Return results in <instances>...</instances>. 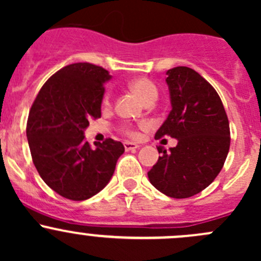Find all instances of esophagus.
<instances>
[{
    "instance_id": "1",
    "label": "esophagus",
    "mask_w": 261,
    "mask_h": 261,
    "mask_svg": "<svg viewBox=\"0 0 261 261\" xmlns=\"http://www.w3.org/2000/svg\"><path fill=\"white\" fill-rule=\"evenodd\" d=\"M123 145H125V150L126 151H130V150H135V149H139V146L138 144H135V143H130V141H126L125 144H123Z\"/></svg>"
}]
</instances>
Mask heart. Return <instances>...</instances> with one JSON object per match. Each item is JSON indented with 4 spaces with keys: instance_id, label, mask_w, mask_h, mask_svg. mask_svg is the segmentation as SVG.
<instances>
[{
    "instance_id": "obj_1",
    "label": "heart",
    "mask_w": 261,
    "mask_h": 261,
    "mask_svg": "<svg viewBox=\"0 0 261 261\" xmlns=\"http://www.w3.org/2000/svg\"><path fill=\"white\" fill-rule=\"evenodd\" d=\"M128 88H130L131 92H134V93H135L136 96L144 102H147L149 99H152V98L156 99L158 97L156 87H155V84L152 83L151 81L147 80V78H144V77L134 78V80L128 82ZM109 101H110V96L109 94H106V97H105V103L107 105L109 103ZM123 133H125L126 135L131 136V138H136V136H138V133H136L134 128L128 127V126H123Z\"/></svg>"
}]
</instances>
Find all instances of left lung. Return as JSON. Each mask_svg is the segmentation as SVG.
<instances>
[{"label":"left lung","mask_w":261,"mask_h":261,"mask_svg":"<svg viewBox=\"0 0 261 261\" xmlns=\"http://www.w3.org/2000/svg\"><path fill=\"white\" fill-rule=\"evenodd\" d=\"M170 110L155 138L177 139L147 172L150 183L172 198H188L210 186L225 164L230 125L220 96L196 70L177 67L167 72Z\"/></svg>","instance_id":"1"}]
</instances>
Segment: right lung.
Wrapping results in <instances>:
<instances>
[{
	"label": "right lung",
	"instance_id": "right-lung-1",
	"mask_svg": "<svg viewBox=\"0 0 261 261\" xmlns=\"http://www.w3.org/2000/svg\"><path fill=\"white\" fill-rule=\"evenodd\" d=\"M111 75L102 67L74 63L41 87L28 118L26 138L43 180L62 197L84 201L109 184L125 147L107 139L84 140L91 118L101 117L103 84Z\"/></svg>",
	"mask_w": 261,
	"mask_h": 261
}]
</instances>
